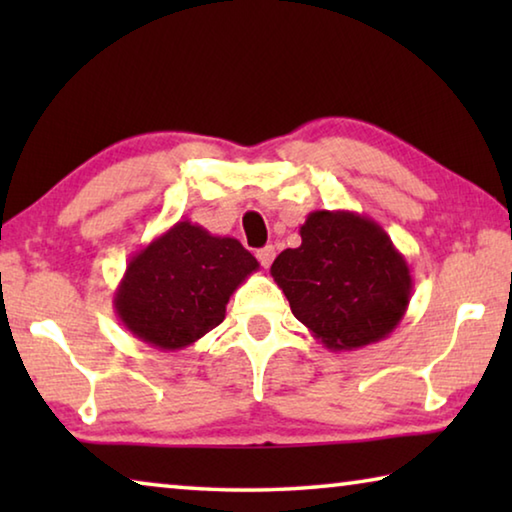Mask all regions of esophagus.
Segmentation results:
<instances>
[{"mask_svg":"<svg viewBox=\"0 0 512 512\" xmlns=\"http://www.w3.org/2000/svg\"><path fill=\"white\" fill-rule=\"evenodd\" d=\"M257 259H259V264H262L264 268H268V266H271L273 259H275V248H273V246L259 248V250H257Z\"/></svg>","mask_w":512,"mask_h":512,"instance_id":"esophagus-1","label":"esophagus"}]
</instances>
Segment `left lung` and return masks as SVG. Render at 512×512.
<instances>
[{"label":"left lung","mask_w":512,"mask_h":512,"mask_svg":"<svg viewBox=\"0 0 512 512\" xmlns=\"http://www.w3.org/2000/svg\"><path fill=\"white\" fill-rule=\"evenodd\" d=\"M300 237L271 266L293 316L332 352L386 339L406 314L413 277L384 228L350 210H316Z\"/></svg>","instance_id":"1"}]
</instances>
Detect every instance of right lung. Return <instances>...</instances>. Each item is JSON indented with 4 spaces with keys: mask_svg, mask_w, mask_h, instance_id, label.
<instances>
[{
    "mask_svg": "<svg viewBox=\"0 0 512 512\" xmlns=\"http://www.w3.org/2000/svg\"><path fill=\"white\" fill-rule=\"evenodd\" d=\"M257 268L237 239L178 221L131 257L112 305L135 339L183 350L221 323L230 296Z\"/></svg>",
    "mask_w": 512,
    "mask_h": 512,
    "instance_id": "right-lung-1",
    "label": "right lung"
}]
</instances>
